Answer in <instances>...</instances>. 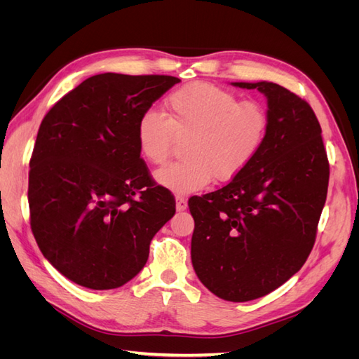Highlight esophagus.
Returning <instances> with one entry per match:
<instances>
[{
  "label": "esophagus",
  "mask_w": 359,
  "mask_h": 359,
  "mask_svg": "<svg viewBox=\"0 0 359 359\" xmlns=\"http://www.w3.org/2000/svg\"><path fill=\"white\" fill-rule=\"evenodd\" d=\"M187 208V199L184 196H177V211H184Z\"/></svg>",
  "instance_id": "1"
}]
</instances>
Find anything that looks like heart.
I'll use <instances>...</instances> for the list:
<instances>
[{
    "mask_svg": "<svg viewBox=\"0 0 359 359\" xmlns=\"http://www.w3.org/2000/svg\"><path fill=\"white\" fill-rule=\"evenodd\" d=\"M166 116L147 109L136 121L139 154L151 165H163L177 140H186V160L156 172L161 186L189 194L215 181H231L252 165L269 133L266 106L208 82H191L165 100Z\"/></svg>",
    "mask_w": 359,
    "mask_h": 359,
    "instance_id": "b5f03b06",
    "label": "heart"
}]
</instances>
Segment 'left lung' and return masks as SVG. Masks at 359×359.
<instances>
[{
  "label": "left lung",
  "mask_w": 359,
  "mask_h": 359,
  "mask_svg": "<svg viewBox=\"0 0 359 359\" xmlns=\"http://www.w3.org/2000/svg\"><path fill=\"white\" fill-rule=\"evenodd\" d=\"M268 99L269 133L260 153L224 187L193 196L191 262L214 295L244 302L298 273L316 241L330 163L311 106L273 82H235Z\"/></svg>",
  "instance_id": "8db88e82"
}]
</instances>
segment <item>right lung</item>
I'll list each match as a JSON object with an SVG mask.
<instances>
[{
  "instance_id": "add662e5",
  "label": "right lung",
  "mask_w": 359,
  "mask_h": 359,
  "mask_svg": "<svg viewBox=\"0 0 359 359\" xmlns=\"http://www.w3.org/2000/svg\"><path fill=\"white\" fill-rule=\"evenodd\" d=\"M178 82L165 74H95L43 118L29 160V224L43 256L76 285H126L175 214L173 194L140 158L136 121Z\"/></svg>"
}]
</instances>
